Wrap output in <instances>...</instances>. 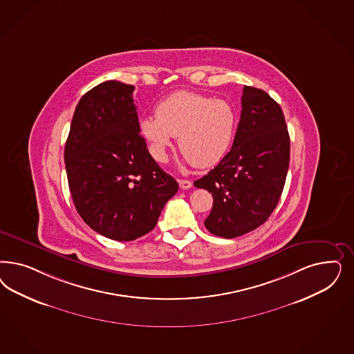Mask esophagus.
Masks as SVG:
<instances>
[{
    "label": "esophagus",
    "instance_id": "1",
    "mask_svg": "<svg viewBox=\"0 0 354 354\" xmlns=\"http://www.w3.org/2000/svg\"><path fill=\"white\" fill-rule=\"evenodd\" d=\"M178 183H180V187L183 189V190H187V189H190L193 186V183L190 180H180Z\"/></svg>",
    "mask_w": 354,
    "mask_h": 354
}]
</instances>
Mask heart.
<instances>
[{"label":"heart","mask_w":354,"mask_h":354,"mask_svg":"<svg viewBox=\"0 0 354 354\" xmlns=\"http://www.w3.org/2000/svg\"><path fill=\"white\" fill-rule=\"evenodd\" d=\"M155 113L143 117L139 129L159 162H165L173 137L178 136L186 161L201 169L214 167L227 155L237 129L232 104L198 92H176L160 102Z\"/></svg>","instance_id":"1"}]
</instances>
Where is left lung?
<instances>
[{
    "label": "left lung",
    "mask_w": 354,
    "mask_h": 354,
    "mask_svg": "<svg viewBox=\"0 0 354 354\" xmlns=\"http://www.w3.org/2000/svg\"><path fill=\"white\" fill-rule=\"evenodd\" d=\"M233 146L195 187L214 196L205 220L212 234L234 239L261 227L283 193L290 140L280 105L259 88L245 86Z\"/></svg>",
    "instance_id": "1"
}]
</instances>
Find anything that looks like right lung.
<instances>
[{
	"label": "right lung",
	"instance_id": "obj_1",
	"mask_svg": "<svg viewBox=\"0 0 354 354\" xmlns=\"http://www.w3.org/2000/svg\"><path fill=\"white\" fill-rule=\"evenodd\" d=\"M133 91L131 84L106 80L86 92L73 115L64 155L78 214L114 241L147 234L178 190L139 134Z\"/></svg>",
	"mask_w": 354,
	"mask_h": 354
}]
</instances>
